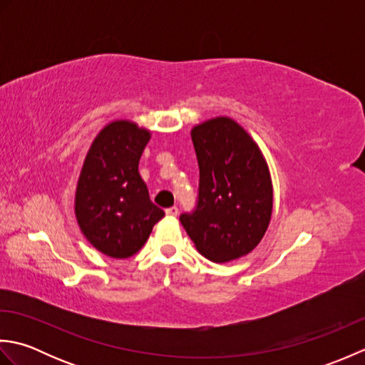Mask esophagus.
Wrapping results in <instances>:
<instances>
[{"mask_svg":"<svg viewBox=\"0 0 365 365\" xmlns=\"http://www.w3.org/2000/svg\"><path fill=\"white\" fill-rule=\"evenodd\" d=\"M166 215H168V216H173V218H174V216L178 215V208H177V207H169V208H166Z\"/></svg>","mask_w":365,"mask_h":365,"instance_id":"34e87169","label":"esophagus"}]
</instances>
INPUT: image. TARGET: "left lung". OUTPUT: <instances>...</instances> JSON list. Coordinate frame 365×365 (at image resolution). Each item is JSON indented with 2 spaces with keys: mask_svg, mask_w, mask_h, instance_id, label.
Returning <instances> with one entry per match:
<instances>
[{
  "mask_svg": "<svg viewBox=\"0 0 365 365\" xmlns=\"http://www.w3.org/2000/svg\"><path fill=\"white\" fill-rule=\"evenodd\" d=\"M199 165L195 210L180 215L197 251L212 262H230L260 243L273 210L267 161L252 138L229 118L191 131Z\"/></svg>",
  "mask_w": 365,
  "mask_h": 365,
  "instance_id": "left-lung-1",
  "label": "left lung"
}]
</instances>
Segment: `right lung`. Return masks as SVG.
<instances>
[{"label":"right lung","mask_w":365,"mask_h":365,"mask_svg":"<svg viewBox=\"0 0 365 365\" xmlns=\"http://www.w3.org/2000/svg\"><path fill=\"white\" fill-rule=\"evenodd\" d=\"M149 139V131L136 123L115 120L100 131L81 169L76 221L89 243L114 259L136 254L165 216L138 173Z\"/></svg>","instance_id":"obj_1"}]
</instances>
